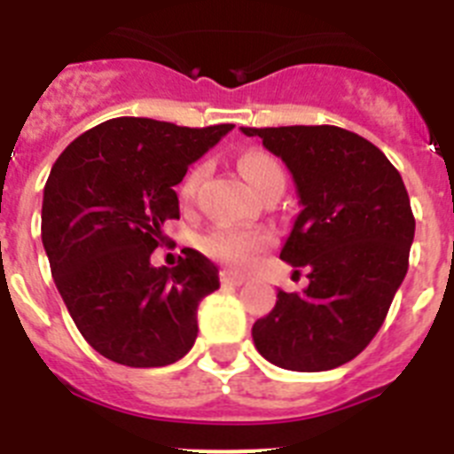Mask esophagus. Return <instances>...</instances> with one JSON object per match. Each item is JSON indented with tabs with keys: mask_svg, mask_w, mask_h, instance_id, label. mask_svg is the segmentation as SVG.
Instances as JSON below:
<instances>
[{
	"mask_svg": "<svg viewBox=\"0 0 454 454\" xmlns=\"http://www.w3.org/2000/svg\"><path fill=\"white\" fill-rule=\"evenodd\" d=\"M220 282H223L224 286H243V284H246V277L236 275V272L231 270H223L220 272Z\"/></svg>",
	"mask_w": 454,
	"mask_h": 454,
	"instance_id": "esophagus-1",
	"label": "esophagus"
}]
</instances>
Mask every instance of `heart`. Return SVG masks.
Masks as SVG:
<instances>
[{
  "label": "heart",
  "instance_id": "b5f03b06",
  "mask_svg": "<svg viewBox=\"0 0 454 454\" xmlns=\"http://www.w3.org/2000/svg\"><path fill=\"white\" fill-rule=\"evenodd\" d=\"M239 168L243 172L246 182L250 184L252 191L256 195H262L266 188H270L272 184L284 182V170L279 166L275 156L268 154L263 150H247L240 154ZM202 168H192L184 177L182 198H192L195 191H198V184L202 182ZM272 243V236L268 231L262 230H236V227H215L208 234L202 236L200 240V247H202L204 254H208L211 259L220 263H227L231 268H250L254 263V259L266 250Z\"/></svg>",
  "mask_w": 454,
  "mask_h": 454
}]
</instances>
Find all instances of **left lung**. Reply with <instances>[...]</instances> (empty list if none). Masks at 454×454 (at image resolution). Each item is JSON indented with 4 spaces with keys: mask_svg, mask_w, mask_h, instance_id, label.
Masks as SVG:
<instances>
[{
    "mask_svg": "<svg viewBox=\"0 0 454 454\" xmlns=\"http://www.w3.org/2000/svg\"><path fill=\"white\" fill-rule=\"evenodd\" d=\"M240 131L291 170L302 211L279 259L309 277L256 320V350L286 371L343 366L380 332L407 275L416 220L403 177L371 140L332 124Z\"/></svg>",
    "mask_w": 454,
    "mask_h": 454,
    "instance_id": "1",
    "label": "left lung"
}]
</instances>
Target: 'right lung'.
Returning <instances> with one entry per match:
<instances>
[{
	"instance_id": "1",
	"label": "right lung",
	"mask_w": 454,
	"mask_h": 454,
	"mask_svg": "<svg viewBox=\"0 0 454 454\" xmlns=\"http://www.w3.org/2000/svg\"><path fill=\"white\" fill-rule=\"evenodd\" d=\"M234 124L202 129L114 118L72 140L43 195V246L72 320L102 356L131 368L182 359L198 339V304L218 268L186 247L175 268L152 252L179 218L175 186Z\"/></svg>"
}]
</instances>
